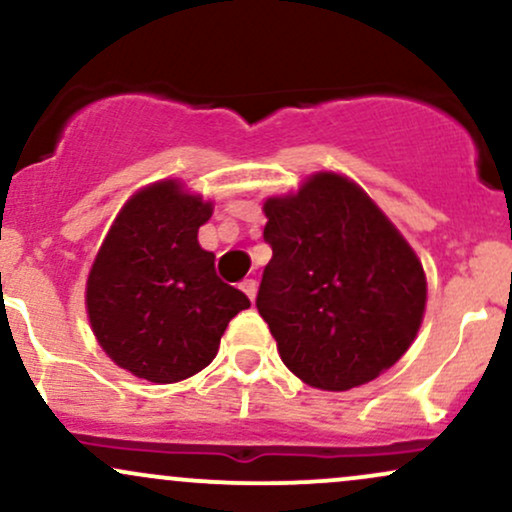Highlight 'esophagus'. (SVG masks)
Here are the masks:
<instances>
[{"mask_svg":"<svg viewBox=\"0 0 512 512\" xmlns=\"http://www.w3.org/2000/svg\"><path fill=\"white\" fill-rule=\"evenodd\" d=\"M240 289L245 291V296H248L250 301H255V296H257V281L255 279H243L240 281Z\"/></svg>","mask_w":512,"mask_h":512,"instance_id":"1","label":"esophagus"}]
</instances>
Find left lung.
<instances>
[{
    "mask_svg": "<svg viewBox=\"0 0 512 512\" xmlns=\"http://www.w3.org/2000/svg\"><path fill=\"white\" fill-rule=\"evenodd\" d=\"M257 310L281 361L317 390L344 392L392 368L426 310L416 252L356 182L315 173L296 195L264 202Z\"/></svg>",
    "mask_w": 512,
    "mask_h": 512,
    "instance_id": "1",
    "label": "left lung"
}]
</instances>
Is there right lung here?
<instances>
[{
  "mask_svg": "<svg viewBox=\"0 0 512 512\" xmlns=\"http://www.w3.org/2000/svg\"><path fill=\"white\" fill-rule=\"evenodd\" d=\"M211 211L178 180L154 182L122 207L88 272L98 344L149 383H178L207 368L228 322L250 308L243 291L216 276L214 252L199 245Z\"/></svg>",
  "mask_w": 512,
  "mask_h": 512,
  "instance_id": "right-lung-1",
  "label": "right lung"
}]
</instances>
